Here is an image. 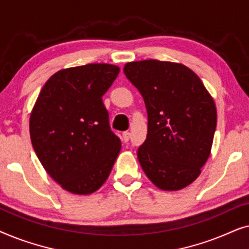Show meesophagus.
I'll list each match as a JSON object with an SVG mask.
<instances>
[{"label":"esophagus","mask_w":249,"mask_h":249,"mask_svg":"<svg viewBox=\"0 0 249 249\" xmlns=\"http://www.w3.org/2000/svg\"><path fill=\"white\" fill-rule=\"evenodd\" d=\"M129 138H130V132H128V131L122 132V139H124V142H129Z\"/></svg>","instance_id":"obj_1"}]
</instances>
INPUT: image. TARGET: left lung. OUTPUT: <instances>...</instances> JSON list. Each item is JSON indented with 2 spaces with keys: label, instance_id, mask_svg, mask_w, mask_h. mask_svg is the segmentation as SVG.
<instances>
[{
  "label": "left lung",
  "instance_id": "left-lung-1",
  "mask_svg": "<svg viewBox=\"0 0 249 249\" xmlns=\"http://www.w3.org/2000/svg\"><path fill=\"white\" fill-rule=\"evenodd\" d=\"M124 72L144 98L146 141L137 156L156 187L179 190L200 173L216 128V108L202 80L182 64L158 60L129 62Z\"/></svg>",
  "mask_w": 249,
  "mask_h": 249
}]
</instances>
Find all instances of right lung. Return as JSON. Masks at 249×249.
Returning a JSON list of instances; mask_svg holds the SVG:
<instances>
[{"label": "right lung", "mask_w": 249, "mask_h": 249, "mask_svg": "<svg viewBox=\"0 0 249 249\" xmlns=\"http://www.w3.org/2000/svg\"><path fill=\"white\" fill-rule=\"evenodd\" d=\"M120 69L90 63L54 73L40 90L29 121L30 139L46 172L79 195L100 188L121 149L102 96Z\"/></svg>", "instance_id": "1"}]
</instances>
